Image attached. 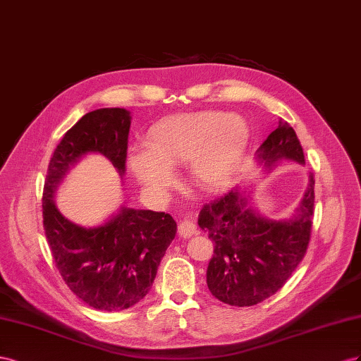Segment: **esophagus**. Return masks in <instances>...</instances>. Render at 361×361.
I'll return each instance as SVG.
<instances>
[{"label": "esophagus", "instance_id": "obj_1", "mask_svg": "<svg viewBox=\"0 0 361 361\" xmlns=\"http://www.w3.org/2000/svg\"><path fill=\"white\" fill-rule=\"evenodd\" d=\"M178 234L181 238H190V235L197 234V224L189 219H184L178 225Z\"/></svg>", "mask_w": 361, "mask_h": 361}]
</instances>
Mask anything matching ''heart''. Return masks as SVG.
Instances as JSON below:
<instances>
[{"label":"heart","instance_id":"heart-1","mask_svg":"<svg viewBox=\"0 0 361 361\" xmlns=\"http://www.w3.org/2000/svg\"><path fill=\"white\" fill-rule=\"evenodd\" d=\"M250 127L239 115L219 110L171 116L151 130L149 147L130 154L136 178L151 193H164L175 183L173 171L190 161V173L201 188L225 186L243 157Z\"/></svg>","mask_w":361,"mask_h":361}]
</instances>
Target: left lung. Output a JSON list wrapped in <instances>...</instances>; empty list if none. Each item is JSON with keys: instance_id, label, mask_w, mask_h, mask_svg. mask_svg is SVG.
<instances>
[{"instance_id": "1", "label": "left lung", "mask_w": 361, "mask_h": 361, "mask_svg": "<svg viewBox=\"0 0 361 361\" xmlns=\"http://www.w3.org/2000/svg\"><path fill=\"white\" fill-rule=\"evenodd\" d=\"M266 166L278 160L304 164L302 147L295 130L280 119L257 151ZM298 213L290 219L272 221L248 207V195L233 189L205 204L198 225L214 242L207 267L209 290L219 301L251 307L276 293L304 259L310 242L314 214V178Z\"/></svg>"}]
</instances>
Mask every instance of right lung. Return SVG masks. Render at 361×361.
<instances>
[{
    "label": "right lung",
    "mask_w": 361,
    "mask_h": 361,
    "mask_svg": "<svg viewBox=\"0 0 361 361\" xmlns=\"http://www.w3.org/2000/svg\"><path fill=\"white\" fill-rule=\"evenodd\" d=\"M130 123L126 109L86 113L54 149L42 197L44 230L61 278L81 301L106 312L126 310L149 292L177 222L163 212L121 207L106 224L86 228L57 210L54 192L89 152L106 156L123 175Z\"/></svg>",
    "instance_id": "obj_1"
}]
</instances>
